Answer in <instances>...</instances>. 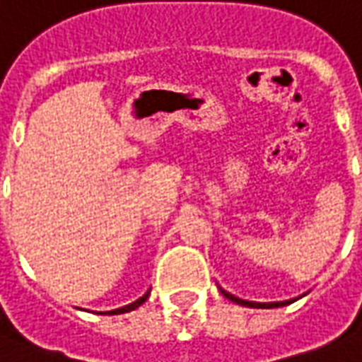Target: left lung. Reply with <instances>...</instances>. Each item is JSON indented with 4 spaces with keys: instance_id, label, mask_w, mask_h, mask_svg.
I'll list each match as a JSON object with an SVG mask.
<instances>
[{
    "instance_id": "8db88e82",
    "label": "left lung",
    "mask_w": 362,
    "mask_h": 362,
    "mask_svg": "<svg viewBox=\"0 0 362 362\" xmlns=\"http://www.w3.org/2000/svg\"><path fill=\"white\" fill-rule=\"evenodd\" d=\"M228 298L230 301H234V303H238V305H246V308H260V310H270V308H281V305H288V303H291V301H274V303H256V301H244L240 300V298H234L233 293H226L224 290H221Z\"/></svg>"
}]
</instances>
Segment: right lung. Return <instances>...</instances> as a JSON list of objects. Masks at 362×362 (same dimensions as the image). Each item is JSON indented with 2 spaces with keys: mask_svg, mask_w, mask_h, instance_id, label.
Masks as SVG:
<instances>
[{
  "mask_svg": "<svg viewBox=\"0 0 362 362\" xmlns=\"http://www.w3.org/2000/svg\"><path fill=\"white\" fill-rule=\"evenodd\" d=\"M148 296H149V291H148V293H146V296H141L139 300L134 301V303H129V305H124V308H119V310L108 311V313H110V315H116V313H128V311H132V310H136V308H139V305H141L144 301L148 300Z\"/></svg>",
  "mask_w": 362,
  "mask_h": 362,
  "instance_id": "add662e5",
  "label": "right lung"
}]
</instances>
